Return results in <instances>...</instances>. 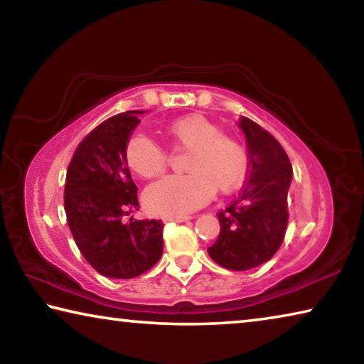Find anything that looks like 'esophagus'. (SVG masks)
I'll use <instances>...</instances> for the list:
<instances>
[{
  "label": "esophagus",
  "instance_id": "esophagus-1",
  "mask_svg": "<svg viewBox=\"0 0 364 364\" xmlns=\"http://www.w3.org/2000/svg\"><path fill=\"white\" fill-rule=\"evenodd\" d=\"M191 220V217H164L165 223H170V221H175V223H184V221Z\"/></svg>",
  "mask_w": 364,
  "mask_h": 364
}]
</instances>
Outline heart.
Masks as SVG:
<instances>
[{"mask_svg": "<svg viewBox=\"0 0 364 364\" xmlns=\"http://www.w3.org/2000/svg\"><path fill=\"white\" fill-rule=\"evenodd\" d=\"M167 132L175 143L191 149L189 175H168L144 191V205L154 215L183 217L204 207L215 188L230 193L244 180L247 157L236 141L221 134L212 120L191 114L168 123ZM167 151L157 141L136 134L127 144V162L143 178L162 173L167 167Z\"/></svg>", "mask_w": 364, "mask_h": 364, "instance_id": "1", "label": "heart"}]
</instances>
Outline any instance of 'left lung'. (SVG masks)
<instances>
[{"mask_svg": "<svg viewBox=\"0 0 364 364\" xmlns=\"http://www.w3.org/2000/svg\"><path fill=\"white\" fill-rule=\"evenodd\" d=\"M249 154V178L242 193L220 212V234L208 255L223 268L245 271L269 258L281 247L287 226V193L292 165L276 138L247 117L237 122Z\"/></svg>", "mask_w": 364, "mask_h": 364, "instance_id": "obj_1", "label": "left lung"}]
</instances>
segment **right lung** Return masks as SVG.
<instances>
[{"mask_svg": "<svg viewBox=\"0 0 364 364\" xmlns=\"http://www.w3.org/2000/svg\"><path fill=\"white\" fill-rule=\"evenodd\" d=\"M141 114L144 110H128L96 127L77 147L65 176L64 208L72 236L85 260L106 278H136L164 252L162 220L122 221L139 207L127 144Z\"/></svg>", "mask_w": 364, "mask_h": 364, "instance_id": "add662e5", "label": "right lung"}]
</instances>
